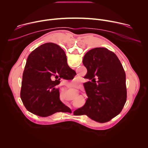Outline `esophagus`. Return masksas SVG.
<instances>
[{"mask_svg":"<svg viewBox=\"0 0 148 148\" xmlns=\"http://www.w3.org/2000/svg\"><path fill=\"white\" fill-rule=\"evenodd\" d=\"M64 82H63L62 83V86H64Z\"/></svg>","mask_w":148,"mask_h":148,"instance_id":"obj_1","label":"esophagus"}]
</instances>
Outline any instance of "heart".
<instances>
[{"instance_id":"obj_1","label":"heart","mask_w":148,"mask_h":148,"mask_svg":"<svg viewBox=\"0 0 148 148\" xmlns=\"http://www.w3.org/2000/svg\"><path fill=\"white\" fill-rule=\"evenodd\" d=\"M76 82H77V79H76V77L75 76L71 80L67 81V83H68V84H69V85H71V86L73 84H74V83H75Z\"/></svg>"}]
</instances>
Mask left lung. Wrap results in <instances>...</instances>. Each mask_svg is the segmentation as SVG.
<instances>
[{"label":"left lung","mask_w":148,"mask_h":148,"mask_svg":"<svg viewBox=\"0 0 148 148\" xmlns=\"http://www.w3.org/2000/svg\"><path fill=\"white\" fill-rule=\"evenodd\" d=\"M82 62L87 69L84 78L90 79L84 84L88 98L74 113L100 123L110 121L121 112L126 101V75L121 61L114 53L97 47L85 54Z\"/></svg>","instance_id":"obj_1"}]
</instances>
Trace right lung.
Here are the masks:
<instances>
[{"mask_svg":"<svg viewBox=\"0 0 148 148\" xmlns=\"http://www.w3.org/2000/svg\"><path fill=\"white\" fill-rule=\"evenodd\" d=\"M75 74L67 64L66 54L60 53L59 46L47 43L36 48L29 55L23 74L20 98L25 107L42 117L70 112L60 101L57 86L60 78L72 79Z\"/></svg>","mask_w":148,"mask_h":148,"instance_id":"add662e5","label":"right lung"}]
</instances>
